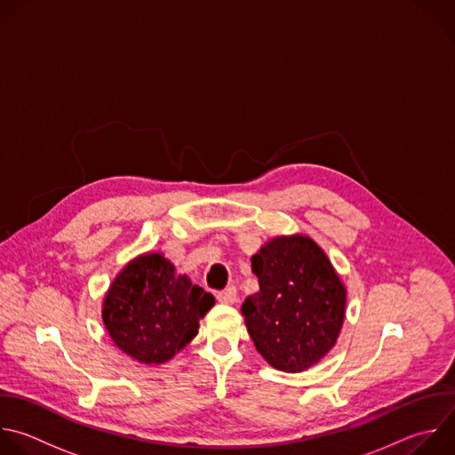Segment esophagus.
Here are the masks:
<instances>
[{"instance_id":"1","label":"esophagus","mask_w":455,"mask_h":455,"mask_svg":"<svg viewBox=\"0 0 455 455\" xmlns=\"http://www.w3.org/2000/svg\"><path fill=\"white\" fill-rule=\"evenodd\" d=\"M216 298H218L220 304H235L237 291H235V287H227L221 292H218Z\"/></svg>"}]
</instances>
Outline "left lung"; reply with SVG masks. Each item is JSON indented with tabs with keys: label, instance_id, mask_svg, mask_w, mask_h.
<instances>
[{
	"label": "left lung",
	"instance_id": "obj_1",
	"mask_svg": "<svg viewBox=\"0 0 455 455\" xmlns=\"http://www.w3.org/2000/svg\"><path fill=\"white\" fill-rule=\"evenodd\" d=\"M259 292L241 307L257 352L275 370L298 373L336 345L347 287L323 248L306 234L276 235L251 257Z\"/></svg>",
	"mask_w": 455,
	"mask_h": 455
}]
</instances>
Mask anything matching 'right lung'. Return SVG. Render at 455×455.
I'll list each match as a JSON object with an SVG mask.
<instances>
[{
	"label": "right lung",
	"mask_w": 455,
	"mask_h": 455,
	"mask_svg": "<svg viewBox=\"0 0 455 455\" xmlns=\"http://www.w3.org/2000/svg\"><path fill=\"white\" fill-rule=\"evenodd\" d=\"M214 301L161 251H146L116 275L101 318L121 352L140 364H163L193 341Z\"/></svg>",
	"instance_id": "1"
}]
</instances>
